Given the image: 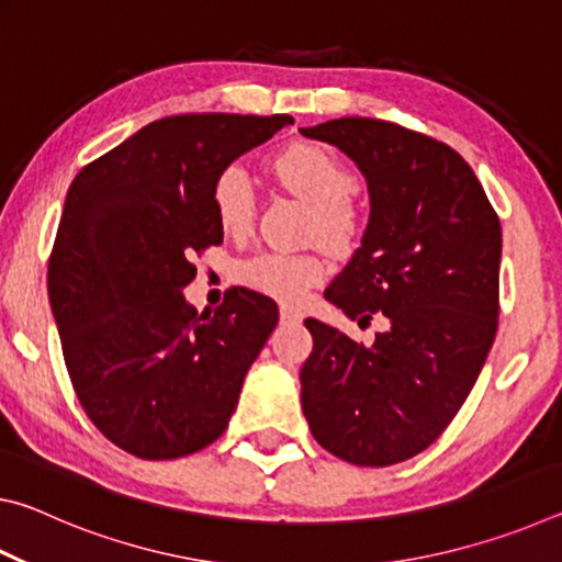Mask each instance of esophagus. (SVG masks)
I'll return each instance as SVG.
<instances>
[{
  "label": "esophagus",
  "mask_w": 562,
  "mask_h": 562,
  "mask_svg": "<svg viewBox=\"0 0 562 562\" xmlns=\"http://www.w3.org/2000/svg\"><path fill=\"white\" fill-rule=\"evenodd\" d=\"M302 319V312L290 307V304H280V322L284 325H290V322H300Z\"/></svg>",
  "instance_id": "1"
}]
</instances>
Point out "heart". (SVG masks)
<instances>
[{"mask_svg": "<svg viewBox=\"0 0 562 562\" xmlns=\"http://www.w3.org/2000/svg\"><path fill=\"white\" fill-rule=\"evenodd\" d=\"M280 183L312 205V233L331 245H347L357 235L359 213L349 193L355 176L341 160L317 144H292L272 160ZM213 211L221 231L245 235L255 217V195L240 166H227L213 183ZM327 274L317 255L258 252L237 268V280L255 292L282 302H300Z\"/></svg>", "mask_w": 562, "mask_h": 562, "instance_id": "1", "label": "heart"}]
</instances>
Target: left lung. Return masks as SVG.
<instances>
[{
	"mask_svg": "<svg viewBox=\"0 0 562 562\" xmlns=\"http://www.w3.org/2000/svg\"><path fill=\"white\" fill-rule=\"evenodd\" d=\"M302 136L337 146L369 190L361 245L325 300L349 319H389L374 345L304 319L315 347L302 412L322 449L392 465L439 439L479 379L498 327L501 223L453 148L396 123L335 119Z\"/></svg>",
	"mask_w": 562,
	"mask_h": 562,
	"instance_id": "left-lung-1",
	"label": "left lung"
}]
</instances>
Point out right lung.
I'll return each instance as SVG.
<instances>
[{"label": "right lung", "mask_w": 562, "mask_h": 562, "mask_svg": "<svg viewBox=\"0 0 562 562\" xmlns=\"http://www.w3.org/2000/svg\"><path fill=\"white\" fill-rule=\"evenodd\" d=\"M290 116L186 113L148 123L81 170L49 260V302L76 396L119 449L168 461L227 429L247 369L278 325L237 288L213 315L183 290L221 245L213 183Z\"/></svg>", "instance_id": "add662e5"}]
</instances>
